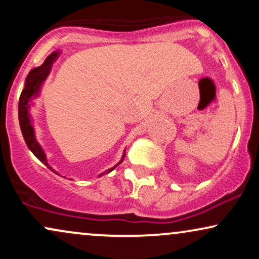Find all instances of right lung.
Returning <instances> with one entry per match:
<instances>
[{"label":"right lung","instance_id":"obj_1","mask_svg":"<svg viewBox=\"0 0 259 259\" xmlns=\"http://www.w3.org/2000/svg\"><path fill=\"white\" fill-rule=\"evenodd\" d=\"M58 55H59L58 52L51 53V55L46 58V61H45L44 63L40 65V67L34 68V69H31L30 72H29L28 76H26V79H25L24 90L22 91V94H20V97H19V106H18L19 125H20V130H22L23 138H24V140H25L26 146L29 147V150H30L31 152L34 153L35 156H36L45 165H46L47 168L51 169L53 173H56V171L49 165V163H47V159H46V154H45L44 150L41 148L40 145H38L36 139H35L34 127H32V124L30 120V114H29V107H30L29 102H30L32 97L37 96L41 85H42V82L46 80L47 75H49L50 72H51V67L53 64V62L57 59ZM124 156H125V154H124ZM124 156H123V158H124ZM121 160L118 163V164H120ZM117 165H115V167H117ZM115 167L108 169L107 171H103V173H101L99 177H102L103 174H108L109 171H112ZM56 174H58V173H56Z\"/></svg>","mask_w":259,"mask_h":259}]
</instances>
